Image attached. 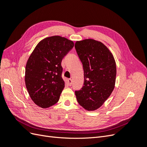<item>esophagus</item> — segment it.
<instances>
[{
	"mask_svg": "<svg viewBox=\"0 0 147 147\" xmlns=\"http://www.w3.org/2000/svg\"><path fill=\"white\" fill-rule=\"evenodd\" d=\"M67 82H68V84H69V86H71L72 85V79H68V80H67Z\"/></svg>",
	"mask_w": 147,
	"mask_h": 147,
	"instance_id": "1",
	"label": "esophagus"
}]
</instances>
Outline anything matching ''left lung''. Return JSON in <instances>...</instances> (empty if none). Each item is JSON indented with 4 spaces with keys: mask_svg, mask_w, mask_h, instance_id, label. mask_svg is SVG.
<instances>
[{
    "mask_svg": "<svg viewBox=\"0 0 147 147\" xmlns=\"http://www.w3.org/2000/svg\"><path fill=\"white\" fill-rule=\"evenodd\" d=\"M75 48L84 70V83L75 93L78 104L89 111L99 109L112 92L116 63L109 49L93 39L77 41Z\"/></svg>",
    "mask_w": 147,
    "mask_h": 147,
    "instance_id": "8db88e82",
    "label": "left lung"
}]
</instances>
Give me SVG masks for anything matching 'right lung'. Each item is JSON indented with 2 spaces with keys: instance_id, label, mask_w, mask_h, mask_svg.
Masks as SVG:
<instances>
[{
  "instance_id": "1",
  "label": "right lung",
  "mask_w": 147,
  "mask_h": 147,
  "mask_svg": "<svg viewBox=\"0 0 147 147\" xmlns=\"http://www.w3.org/2000/svg\"><path fill=\"white\" fill-rule=\"evenodd\" d=\"M74 46L72 41L55 35L40 42L29 56L26 65V86L31 99L41 108L58 102L65 86L61 62Z\"/></svg>"
}]
</instances>
